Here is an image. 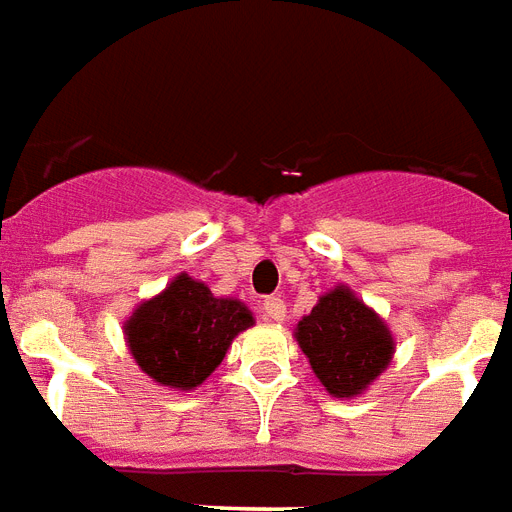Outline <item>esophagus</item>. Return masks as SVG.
Returning <instances> with one entry per match:
<instances>
[{
	"label": "esophagus",
	"mask_w": 512,
	"mask_h": 512,
	"mask_svg": "<svg viewBox=\"0 0 512 512\" xmlns=\"http://www.w3.org/2000/svg\"><path fill=\"white\" fill-rule=\"evenodd\" d=\"M260 314H263L265 322H284L287 317V303L282 298H265L263 306H260Z\"/></svg>",
	"instance_id": "obj_1"
}]
</instances>
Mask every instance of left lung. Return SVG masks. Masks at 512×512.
I'll list each match as a JSON object with an SVG mask.
<instances>
[{
    "instance_id": "obj_1",
    "label": "left lung",
    "mask_w": 512,
    "mask_h": 512,
    "mask_svg": "<svg viewBox=\"0 0 512 512\" xmlns=\"http://www.w3.org/2000/svg\"><path fill=\"white\" fill-rule=\"evenodd\" d=\"M295 338L322 386L346 400L362 395L395 354V338L384 319L343 284L300 319Z\"/></svg>"
}]
</instances>
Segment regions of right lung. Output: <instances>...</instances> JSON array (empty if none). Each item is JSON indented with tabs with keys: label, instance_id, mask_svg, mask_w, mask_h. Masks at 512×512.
<instances>
[{
	"label": "right lung",
	"instance_id": "right-lung-1",
	"mask_svg": "<svg viewBox=\"0 0 512 512\" xmlns=\"http://www.w3.org/2000/svg\"><path fill=\"white\" fill-rule=\"evenodd\" d=\"M252 325L255 317L241 300L214 298L204 282L179 273L161 295L136 308L123 330L136 365L155 384L195 389Z\"/></svg>",
	"mask_w": 512,
	"mask_h": 512
}]
</instances>
